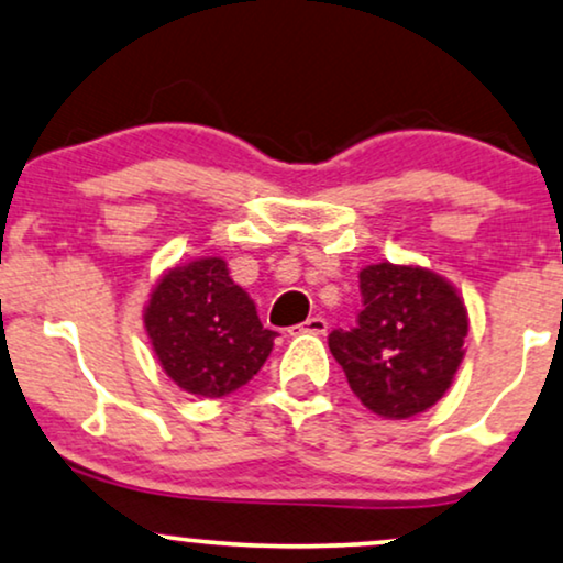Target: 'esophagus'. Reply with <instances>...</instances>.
<instances>
[{
	"instance_id": "34e87169",
	"label": "esophagus",
	"mask_w": 563,
	"mask_h": 563,
	"mask_svg": "<svg viewBox=\"0 0 563 563\" xmlns=\"http://www.w3.org/2000/svg\"><path fill=\"white\" fill-rule=\"evenodd\" d=\"M325 331H329V323L323 321L321 316H313L308 318V321L297 325V331H292V334H313V336H323Z\"/></svg>"
}]
</instances>
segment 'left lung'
Wrapping results in <instances>:
<instances>
[{"label":"left lung","mask_w":563,"mask_h":563,"mask_svg":"<svg viewBox=\"0 0 563 563\" xmlns=\"http://www.w3.org/2000/svg\"><path fill=\"white\" fill-rule=\"evenodd\" d=\"M360 292L357 325L331 331V355L373 415L415 418L454 384L470 331L467 305L449 279L415 263L365 266Z\"/></svg>","instance_id":"obj_1"}]
</instances>
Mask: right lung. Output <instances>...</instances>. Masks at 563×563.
I'll return each mask as SVG.
<instances>
[{"label": "right lung", "mask_w": 563, "mask_h": 563, "mask_svg": "<svg viewBox=\"0 0 563 563\" xmlns=\"http://www.w3.org/2000/svg\"><path fill=\"white\" fill-rule=\"evenodd\" d=\"M143 325L166 376L206 399L245 386L276 339L219 255L166 268L145 302Z\"/></svg>", "instance_id": "right-lung-1"}]
</instances>
